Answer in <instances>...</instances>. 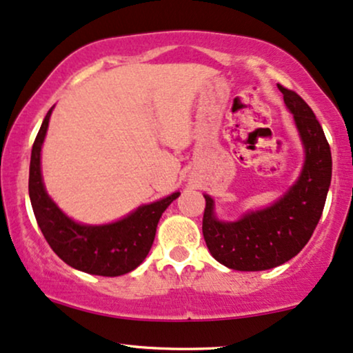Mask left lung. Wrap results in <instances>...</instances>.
Returning a JSON list of instances; mask_svg holds the SVG:
<instances>
[{
  "label": "left lung",
  "instance_id": "1",
  "mask_svg": "<svg viewBox=\"0 0 353 353\" xmlns=\"http://www.w3.org/2000/svg\"><path fill=\"white\" fill-rule=\"evenodd\" d=\"M278 88L304 147L298 180L268 208L245 212L237 221L217 219L214 199L204 194L203 236L208 249L217 262L241 272L275 268L301 252L323 214L332 176L330 147L314 112L294 91Z\"/></svg>",
  "mask_w": 353,
  "mask_h": 353
}]
</instances>
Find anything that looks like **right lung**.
<instances>
[{"label":"right lung","mask_w":353,"mask_h":353,"mask_svg":"<svg viewBox=\"0 0 353 353\" xmlns=\"http://www.w3.org/2000/svg\"><path fill=\"white\" fill-rule=\"evenodd\" d=\"M50 108L34 141L29 167V198L39 228L65 263L99 276H119L143 262L154 243L157 224L180 191L159 201L139 206L116 223L90 225L68 217L47 194L41 172V150L46 139Z\"/></svg>","instance_id":"add662e5"}]
</instances>
